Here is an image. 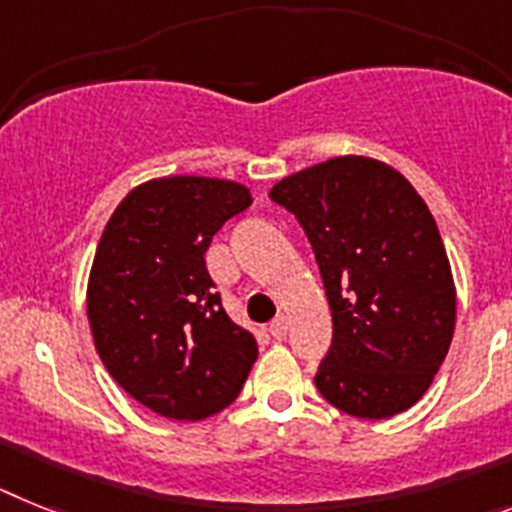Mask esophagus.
Here are the masks:
<instances>
[{"label":"esophagus","mask_w":512,"mask_h":512,"mask_svg":"<svg viewBox=\"0 0 512 512\" xmlns=\"http://www.w3.org/2000/svg\"><path fill=\"white\" fill-rule=\"evenodd\" d=\"M270 335H273L275 340H283V337L288 335V319L286 317H275L273 322H270Z\"/></svg>","instance_id":"1"}]
</instances>
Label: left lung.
<instances>
[{
  "mask_svg": "<svg viewBox=\"0 0 512 512\" xmlns=\"http://www.w3.org/2000/svg\"><path fill=\"white\" fill-rule=\"evenodd\" d=\"M270 201L296 216L332 309L319 394L366 420L428 391L456 322V291L433 213L389 164L337 157L286 177Z\"/></svg>",
  "mask_w": 512,
  "mask_h": 512,
  "instance_id": "8db88e82",
  "label": "left lung"
}]
</instances>
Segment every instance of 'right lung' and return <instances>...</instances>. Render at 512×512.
I'll list each match as a JSON object with an SVG mask.
<instances>
[{"mask_svg": "<svg viewBox=\"0 0 512 512\" xmlns=\"http://www.w3.org/2000/svg\"><path fill=\"white\" fill-rule=\"evenodd\" d=\"M252 206L213 177H164L115 208L87 288L95 348L136 402L172 420H206L237 399L257 342L231 322L208 275L213 234Z\"/></svg>", "mask_w": 512, "mask_h": 512, "instance_id": "add662e5", "label": "right lung"}]
</instances>
